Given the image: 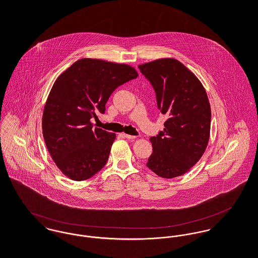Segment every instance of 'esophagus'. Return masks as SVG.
Returning <instances> with one entry per match:
<instances>
[{"instance_id":"esophagus-1","label":"esophagus","mask_w":258,"mask_h":258,"mask_svg":"<svg viewBox=\"0 0 258 258\" xmlns=\"http://www.w3.org/2000/svg\"><path fill=\"white\" fill-rule=\"evenodd\" d=\"M123 135V137L124 138H126V139H130V140H133V139H135L136 138V136H132V135H128V134H122Z\"/></svg>"}]
</instances>
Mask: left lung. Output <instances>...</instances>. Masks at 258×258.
I'll use <instances>...</instances> for the list:
<instances>
[{
    "label": "left lung",
    "mask_w": 258,
    "mask_h": 258,
    "mask_svg": "<svg viewBox=\"0 0 258 258\" xmlns=\"http://www.w3.org/2000/svg\"><path fill=\"white\" fill-rule=\"evenodd\" d=\"M138 68L155 90L159 112L167 118L164 130L150 138L153 153L147 167L162 178L182 176L209 143L212 113L207 92L177 59H157Z\"/></svg>",
    "instance_id": "obj_1"
}]
</instances>
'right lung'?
Instances as JSON below:
<instances>
[{"label":"right lung","mask_w":258,"mask_h":258,"mask_svg":"<svg viewBox=\"0 0 258 258\" xmlns=\"http://www.w3.org/2000/svg\"><path fill=\"white\" fill-rule=\"evenodd\" d=\"M138 76L127 64L100 59L75 61L55 80L42 115L46 148L58 169L74 181H84L107 163L116 135L93 128L90 120L113 91Z\"/></svg>","instance_id":"1"}]
</instances>
